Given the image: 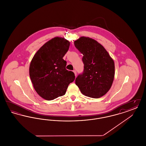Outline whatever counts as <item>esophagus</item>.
Segmentation results:
<instances>
[{
    "instance_id": "esophagus-1",
    "label": "esophagus",
    "mask_w": 146,
    "mask_h": 146,
    "mask_svg": "<svg viewBox=\"0 0 146 146\" xmlns=\"http://www.w3.org/2000/svg\"><path fill=\"white\" fill-rule=\"evenodd\" d=\"M73 72H74V74H75V76H76V70H74L73 71Z\"/></svg>"
}]
</instances>
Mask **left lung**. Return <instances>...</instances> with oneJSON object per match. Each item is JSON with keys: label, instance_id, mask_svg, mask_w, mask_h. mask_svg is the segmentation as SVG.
I'll list each match as a JSON object with an SVG mask.
<instances>
[{"label": "left lung", "instance_id": "left-lung-1", "mask_svg": "<svg viewBox=\"0 0 146 146\" xmlns=\"http://www.w3.org/2000/svg\"><path fill=\"white\" fill-rule=\"evenodd\" d=\"M83 55L82 74L76 79V84L86 96H103L111 88L114 74V62L104 47L95 40L82 36L74 42Z\"/></svg>", "mask_w": 146, "mask_h": 146}]
</instances>
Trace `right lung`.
Returning a JSON list of instances; mask_svg holds the SVG:
<instances>
[{
    "label": "right lung",
    "mask_w": 146,
    "mask_h": 146,
    "mask_svg": "<svg viewBox=\"0 0 146 146\" xmlns=\"http://www.w3.org/2000/svg\"><path fill=\"white\" fill-rule=\"evenodd\" d=\"M70 42L55 37L44 44L33 56L29 66V76L35 90L42 98L52 100L65 95L75 79L74 73L66 69L63 59Z\"/></svg>",
    "instance_id": "right-lung-1"
}]
</instances>
